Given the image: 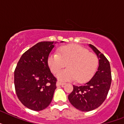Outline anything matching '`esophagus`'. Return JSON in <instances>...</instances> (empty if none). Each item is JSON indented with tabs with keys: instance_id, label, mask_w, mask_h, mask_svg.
Instances as JSON below:
<instances>
[{
	"instance_id": "1",
	"label": "esophagus",
	"mask_w": 124,
	"mask_h": 124,
	"mask_svg": "<svg viewBox=\"0 0 124 124\" xmlns=\"http://www.w3.org/2000/svg\"><path fill=\"white\" fill-rule=\"evenodd\" d=\"M64 84H66L65 83H62V82L58 81L56 83V86H64Z\"/></svg>"
}]
</instances>
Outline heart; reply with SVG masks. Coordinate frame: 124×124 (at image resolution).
Instances as JSON below:
<instances>
[{
  "mask_svg": "<svg viewBox=\"0 0 124 124\" xmlns=\"http://www.w3.org/2000/svg\"><path fill=\"white\" fill-rule=\"evenodd\" d=\"M48 65L51 71L56 74L65 65L68 68L58 74L62 81L76 79L79 83H86L96 73L99 58L96 54L78 45H69L61 47L58 53H51L48 58Z\"/></svg>",
  "mask_w": 124,
  "mask_h": 124,
  "instance_id": "obj_1",
  "label": "heart"
}]
</instances>
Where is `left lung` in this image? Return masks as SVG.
Returning <instances> with one entry per match:
<instances>
[{
    "instance_id": "left-lung-1",
    "label": "left lung",
    "mask_w": 124,
    "mask_h": 124,
    "mask_svg": "<svg viewBox=\"0 0 124 124\" xmlns=\"http://www.w3.org/2000/svg\"><path fill=\"white\" fill-rule=\"evenodd\" d=\"M99 58V67L91 79L80 86H73L68 96L70 103L81 111L88 112L99 107L107 97L111 84L110 66L102 53L93 45H89Z\"/></svg>"
}]
</instances>
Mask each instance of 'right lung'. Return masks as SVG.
<instances>
[{"label": "right lung", "instance_id": "add662e5", "mask_svg": "<svg viewBox=\"0 0 124 124\" xmlns=\"http://www.w3.org/2000/svg\"><path fill=\"white\" fill-rule=\"evenodd\" d=\"M55 43L41 41L28 49L22 54L14 71L17 97L31 110H43L52 101L56 79L50 71L47 61Z\"/></svg>", "mask_w": 124, "mask_h": 124}]
</instances>
